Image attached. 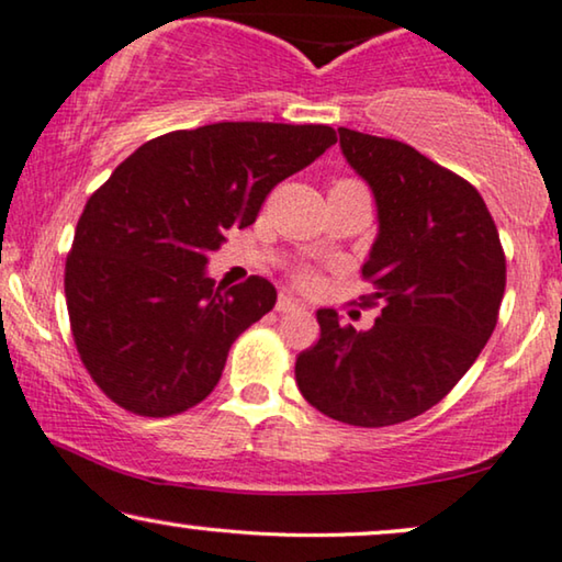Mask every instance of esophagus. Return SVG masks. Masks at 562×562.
<instances>
[{
	"instance_id": "34e87169",
	"label": "esophagus",
	"mask_w": 562,
	"mask_h": 562,
	"mask_svg": "<svg viewBox=\"0 0 562 562\" xmlns=\"http://www.w3.org/2000/svg\"><path fill=\"white\" fill-rule=\"evenodd\" d=\"M278 311H280V313H303L305 305L300 303V300H297L295 295H290V292H280Z\"/></svg>"
}]
</instances>
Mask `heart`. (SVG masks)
<instances>
[{
    "label": "heart",
    "mask_w": 562,
    "mask_h": 562,
    "mask_svg": "<svg viewBox=\"0 0 562 562\" xmlns=\"http://www.w3.org/2000/svg\"><path fill=\"white\" fill-rule=\"evenodd\" d=\"M303 282H311V274H303Z\"/></svg>",
    "instance_id": "obj_1"
}]
</instances>
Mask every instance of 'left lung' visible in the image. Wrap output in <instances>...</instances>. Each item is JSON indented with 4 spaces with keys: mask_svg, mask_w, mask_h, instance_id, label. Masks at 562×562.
I'll return each mask as SVG.
<instances>
[{
    "mask_svg": "<svg viewBox=\"0 0 562 562\" xmlns=\"http://www.w3.org/2000/svg\"><path fill=\"white\" fill-rule=\"evenodd\" d=\"M338 145L376 203L361 274L382 303L369 330L321 307V338L295 361L303 397L323 415L384 428L423 415L479 359L507 282L492 213L476 188L397 139L338 126Z\"/></svg>",
    "mask_w": 562,
    "mask_h": 562,
    "instance_id": "8db88e82",
    "label": "left lung"
}]
</instances>
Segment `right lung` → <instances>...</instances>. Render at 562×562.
I'll use <instances>...</instances> for the list:
<instances>
[{
    "label": "right lung",
    "instance_id": "1",
    "mask_svg": "<svg viewBox=\"0 0 562 562\" xmlns=\"http://www.w3.org/2000/svg\"><path fill=\"white\" fill-rule=\"evenodd\" d=\"M330 145L326 124L168 132L91 195L66 262V300L76 349L106 397L145 417L209 397L232 344L278 300L257 274L224 290L209 278V255Z\"/></svg>",
    "mask_w": 562,
    "mask_h": 562
}]
</instances>
